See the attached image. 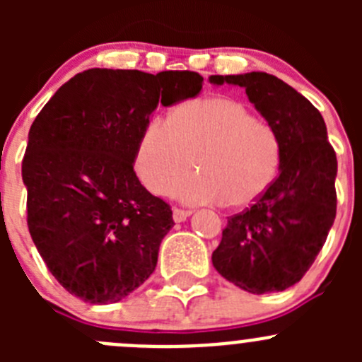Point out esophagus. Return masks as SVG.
I'll return each mask as SVG.
<instances>
[{
	"label": "esophagus",
	"mask_w": 362,
	"mask_h": 362,
	"mask_svg": "<svg viewBox=\"0 0 362 362\" xmlns=\"http://www.w3.org/2000/svg\"><path fill=\"white\" fill-rule=\"evenodd\" d=\"M191 210H182V208H173V221L175 222H184L187 217H191Z\"/></svg>",
	"instance_id": "1"
}]
</instances>
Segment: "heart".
Wrapping results in <instances>:
<instances>
[{"instance_id": "1", "label": "heart", "mask_w": 362, "mask_h": 362, "mask_svg": "<svg viewBox=\"0 0 362 362\" xmlns=\"http://www.w3.org/2000/svg\"><path fill=\"white\" fill-rule=\"evenodd\" d=\"M282 141L269 124L255 120L242 101L226 96L199 98L175 108L168 120L147 124L134 154L141 184L156 196L185 203L224 202L247 208L269 191L282 166Z\"/></svg>"}]
</instances>
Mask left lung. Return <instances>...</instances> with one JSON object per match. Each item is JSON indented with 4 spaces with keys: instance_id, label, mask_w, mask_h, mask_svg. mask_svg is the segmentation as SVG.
<instances>
[{
    "instance_id": "1",
    "label": "left lung",
    "mask_w": 362,
    "mask_h": 362,
    "mask_svg": "<svg viewBox=\"0 0 362 362\" xmlns=\"http://www.w3.org/2000/svg\"><path fill=\"white\" fill-rule=\"evenodd\" d=\"M243 87L282 141V166L269 191L228 218L214 268L250 294L279 293L303 279L337 217L338 160L320 112L289 83L264 71L211 75Z\"/></svg>"
}]
</instances>
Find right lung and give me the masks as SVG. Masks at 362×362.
I'll return each mask as SVG.
<instances>
[{"mask_svg":"<svg viewBox=\"0 0 362 362\" xmlns=\"http://www.w3.org/2000/svg\"><path fill=\"white\" fill-rule=\"evenodd\" d=\"M194 71L93 68L36 115L23 159L28 228L57 282L90 305L117 303L158 264L170 204L133 170L152 112L198 96Z\"/></svg>","mask_w":362,"mask_h":362,"instance_id":"right-lung-1","label":"right lung"}]
</instances>
